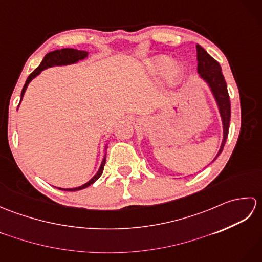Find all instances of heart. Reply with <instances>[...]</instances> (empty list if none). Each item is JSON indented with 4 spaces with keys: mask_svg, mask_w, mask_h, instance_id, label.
<instances>
[{
    "mask_svg": "<svg viewBox=\"0 0 262 262\" xmlns=\"http://www.w3.org/2000/svg\"><path fill=\"white\" fill-rule=\"evenodd\" d=\"M170 65V59L168 57H164V56H160L157 58H153L152 60H149L148 62V69L149 71L152 72L154 74H159L162 72L163 70H165L168 66ZM179 74V68L178 66L173 65L171 66L170 70H169V77L171 80L176 79V77Z\"/></svg>",
    "mask_w": 262,
    "mask_h": 262,
    "instance_id": "1",
    "label": "heart"
}]
</instances>
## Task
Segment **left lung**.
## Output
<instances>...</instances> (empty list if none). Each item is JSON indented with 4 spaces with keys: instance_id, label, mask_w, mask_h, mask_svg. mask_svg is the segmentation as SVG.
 Listing matches in <instances>:
<instances>
[{
    "instance_id": "8db88e82",
    "label": "left lung",
    "mask_w": 262,
    "mask_h": 262,
    "mask_svg": "<svg viewBox=\"0 0 262 262\" xmlns=\"http://www.w3.org/2000/svg\"><path fill=\"white\" fill-rule=\"evenodd\" d=\"M197 60L198 73L208 83L211 91H213L217 104H219L222 120H223V142H222L220 151L216 155L217 158L222 153V151H223L227 140V135H229L231 119L230 96L229 92H227V85L224 79V75L222 73L221 65L199 45H197ZM216 158L213 161H215Z\"/></svg>"
}]
</instances>
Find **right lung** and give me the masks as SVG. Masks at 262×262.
Returning a JSON list of instances; mask_svg holds the SVG:
<instances>
[{
    "label": "right lung",
    "instance_id": "add662e5",
    "mask_svg": "<svg viewBox=\"0 0 262 262\" xmlns=\"http://www.w3.org/2000/svg\"><path fill=\"white\" fill-rule=\"evenodd\" d=\"M88 56V52L84 51H77V49H73V48H63V49H57V51H54L48 53L45 57H43L42 62L40 63V65L38 66V68L32 72V73L28 76V79L25 83L24 88H22V91H21V99L24 97L26 89L29 84V82L33 79V77H36L39 73L42 70H45L47 68H51V66H55V65H68V64H72V63H76L77 60L85 58ZM104 164H105V154H104V158L101 162V165H100V169L97 172V174L94 176L90 181H88L84 185L81 186V187H77V188H72V189H63V188H57L59 190H65V191H76V190H81V189H84L86 187H89L90 185H92L93 182H96L100 177H101L102 172H103V168H104Z\"/></svg>",
    "mask_w": 262,
    "mask_h": 262
}]
</instances>
